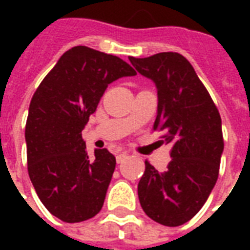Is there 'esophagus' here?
<instances>
[{"instance_id":"obj_1","label":"esophagus","mask_w":250,"mask_h":250,"mask_svg":"<svg viewBox=\"0 0 250 250\" xmlns=\"http://www.w3.org/2000/svg\"><path fill=\"white\" fill-rule=\"evenodd\" d=\"M125 158H127V152H119V154L116 155V162L122 163Z\"/></svg>"}]
</instances>
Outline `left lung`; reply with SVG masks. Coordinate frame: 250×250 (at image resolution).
I'll list each match as a JSON object with an SVG mask.
<instances>
[{"instance_id": "left-lung-1", "label": "left lung", "mask_w": 250, "mask_h": 250, "mask_svg": "<svg viewBox=\"0 0 250 250\" xmlns=\"http://www.w3.org/2000/svg\"><path fill=\"white\" fill-rule=\"evenodd\" d=\"M141 75L158 91L154 130L159 143L171 145L166 171L146 162L138 185L142 209L165 226L184 225L204 206L214 188L224 151L218 109L193 65L182 55L162 52L145 59L130 57Z\"/></svg>"}]
</instances>
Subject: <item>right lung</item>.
<instances>
[{"instance_id":"add662e5","label":"right lung","mask_w":250,"mask_h":250,"mask_svg":"<svg viewBox=\"0 0 250 250\" xmlns=\"http://www.w3.org/2000/svg\"><path fill=\"white\" fill-rule=\"evenodd\" d=\"M135 75L119 57L73 46L36 89L25 127L28 173L59 220L82 222L103 208L116 159L107 148L88 157L82 131L108 84Z\"/></svg>"}]
</instances>
